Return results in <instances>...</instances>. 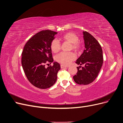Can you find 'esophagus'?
Segmentation results:
<instances>
[{
  "mask_svg": "<svg viewBox=\"0 0 123 123\" xmlns=\"http://www.w3.org/2000/svg\"><path fill=\"white\" fill-rule=\"evenodd\" d=\"M68 66H64L63 65H61V68H68Z\"/></svg>",
  "mask_w": 123,
  "mask_h": 123,
  "instance_id": "esophagus-1",
  "label": "esophagus"
}]
</instances>
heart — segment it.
<instances>
[{"label": "heart", "instance_id": "b5f03b06", "mask_svg": "<svg viewBox=\"0 0 123 123\" xmlns=\"http://www.w3.org/2000/svg\"><path fill=\"white\" fill-rule=\"evenodd\" d=\"M62 39L64 41L71 43V49L76 51H79L81 48V44L79 42V38L73 32H68L62 36ZM61 45L60 42L56 39L52 41L50 44L51 50L54 53H57L61 49ZM76 54L73 52H61L56 56V60L64 65H68L72 61L75 60Z\"/></svg>", "mask_w": 123, "mask_h": 123}]
</instances>
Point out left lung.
<instances>
[{
    "instance_id": "8db88e82",
    "label": "left lung",
    "mask_w": 123,
    "mask_h": 123,
    "mask_svg": "<svg viewBox=\"0 0 123 123\" xmlns=\"http://www.w3.org/2000/svg\"><path fill=\"white\" fill-rule=\"evenodd\" d=\"M85 49L76 63L84 66L77 67L76 74L73 76L78 84L88 85L93 82L98 75L103 63V51L98 41L87 31L83 32ZM82 67L81 69L79 68Z\"/></svg>"
}]
</instances>
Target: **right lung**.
I'll list each match as a JSON object with an SVG mask.
<instances>
[{"label":"right lung","instance_id":"add662e5","mask_svg":"<svg viewBox=\"0 0 123 123\" xmlns=\"http://www.w3.org/2000/svg\"><path fill=\"white\" fill-rule=\"evenodd\" d=\"M57 33L42 30L30 38L22 52L21 64L25 74L31 84L39 89L52 86L57 78L60 65L57 62L46 68L53 61L50 44Z\"/></svg>","mask_w":123,"mask_h":123}]
</instances>
